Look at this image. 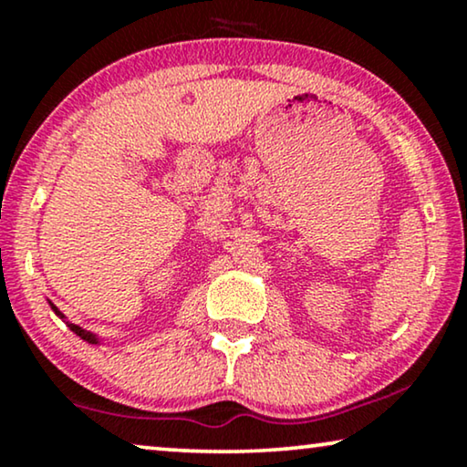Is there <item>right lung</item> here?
<instances>
[{
  "instance_id": "obj_1",
  "label": "right lung",
  "mask_w": 467,
  "mask_h": 467,
  "mask_svg": "<svg viewBox=\"0 0 467 467\" xmlns=\"http://www.w3.org/2000/svg\"><path fill=\"white\" fill-rule=\"evenodd\" d=\"M48 306H50V310H53V312H55V315H57V317H59V318H61V321H63V323H66V325H67V327L74 331V334H76V336H78V337H82V340H85V342H88V344H101V337H98V336H95V334H91V331L82 329V327H80V325H74V323H69V321H67V318H66V315H63V312H61L59 308H57V306H55L53 302H48Z\"/></svg>"
}]
</instances>
